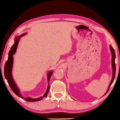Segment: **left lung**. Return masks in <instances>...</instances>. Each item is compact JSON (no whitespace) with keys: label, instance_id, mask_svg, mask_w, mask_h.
<instances>
[{"label":"left lung","instance_id":"1","mask_svg":"<svg viewBox=\"0 0 120 120\" xmlns=\"http://www.w3.org/2000/svg\"><path fill=\"white\" fill-rule=\"evenodd\" d=\"M110 51H111V54H112V80H111V81L110 82V83L109 84V86L108 87V90L107 91H106V92L105 93L106 94L107 92L109 91V88H110V87L112 84V83L113 82V81H114V79H115V74H116V64H115V50L114 49L112 48V47L111 46V45H110ZM104 94V95H105Z\"/></svg>","mask_w":120,"mask_h":120}]
</instances>
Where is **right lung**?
<instances>
[{"mask_svg": "<svg viewBox=\"0 0 120 120\" xmlns=\"http://www.w3.org/2000/svg\"><path fill=\"white\" fill-rule=\"evenodd\" d=\"M26 34V33H24L21 35L19 37H17L15 38V42L14 44L12 46V47H11L10 50L9 52V56H8V60L6 62L5 64L4 65V76L6 80L8 83H9L10 87L11 89L12 90V91L14 92V93L17 95L18 97H21L22 99H23L24 101H38L42 99L43 97H47V94L49 91V88H50V86L48 85V87H47V89L45 93V94H44V96L42 97H40L38 98H36V99H33V98H30V97H27V98H23L21 96L20 93H19V88L17 87V85L15 82L14 79H13L12 76V65H13V61H14V58H13V55L15 53L16 51L17 50V47L19 44V38L21 37H23ZM53 72L52 71H50L48 74L47 75V79H48V81L49 82L50 81V79L51 78V76Z\"/></svg>", "mask_w": 120, "mask_h": 120, "instance_id": "1", "label": "right lung"}]
</instances>
